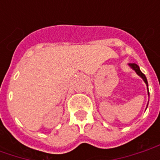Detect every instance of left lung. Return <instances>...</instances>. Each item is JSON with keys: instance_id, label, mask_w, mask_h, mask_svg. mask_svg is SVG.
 I'll return each mask as SVG.
<instances>
[{"instance_id": "obj_1", "label": "left lung", "mask_w": 160, "mask_h": 160, "mask_svg": "<svg viewBox=\"0 0 160 160\" xmlns=\"http://www.w3.org/2000/svg\"><path fill=\"white\" fill-rule=\"evenodd\" d=\"M129 66L133 68V69L137 73L138 75H140V76L143 79V80L145 81V83L147 84V86H148V80H147V77L145 76V74L142 72H141V70H140V68H139V66H138L137 64H135V63H129L128 64ZM148 94H149V90H148Z\"/></svg>"}]
</instances>
